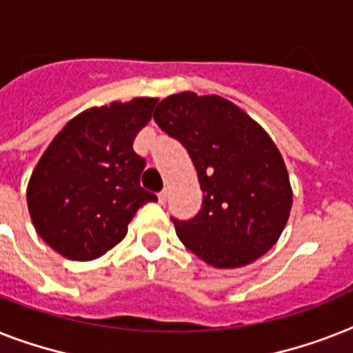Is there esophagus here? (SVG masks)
<instances>
[{"label": "esophagus", "instance_id": "34e87169", "mask_svg": "<svg viewBox=\"0 0 353 353\" xmlns=\"http://www.w3.org/2000/svg\"><path fill=\"white\" fill-rule=\"evenodd\" d=\"M167 197H168L167 190H163V192H159V194H157V199H159V203H161V205H165V203H167Z\"/></svg>", "mask_w": 353, "mask_h": 353}]
</instances>
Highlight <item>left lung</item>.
<instances>
[{
	"label": "left lung",
	"instance_id": "8db88e82",
	"mask_svg": "<svg viewBox=\"0 0 353 353\" xmlns=\"http://www.w3.org/2000/svg\"><path fill=\"white\" fill-rule=\"evenodd\" d=\"M154 119L188 150L203 190L194 219H172L183 245L216 268L250 265L270 250L290 216L292 186L265 128L216 94H172Z\"/></svg>",
	"mask_w": 353,
	"mask_h": 353
}]
</instances>
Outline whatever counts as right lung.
Listing matches in <instances>:
<instances>
[{"mask_svg": "<svg viewBox=\"0 0 353 353\" xmlns=\"http://www.w3.org/2000/svg\"><path fill=\"white\" fill-rule=\"evenodd\" d=\"M156 97L114 101L77 114L52 139L27 186L34 228L52 250L92 261L127 236L143 205L157 201L139 185L145 159L132 145Z\"/></svg>", "mask_w": 353, "mask_h": 353, "instance_id": "right-lung-1", "label": "right lung"}]
</instances>
